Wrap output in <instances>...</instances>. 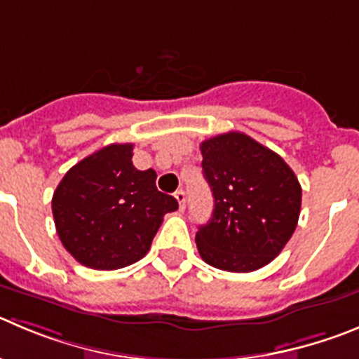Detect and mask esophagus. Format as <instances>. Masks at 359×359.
Wrapping results in <instances>:
<instances>
[{
    "label": "esophagus",
    "mask_w": 359,
    "mask_h": 359,
    "mask_svg": "<svg viewBox=\"0 0 359 359\" xmlns=\"http://www.w3.org/2000/svg\"><path fill=\"white\" fill-rule=\"evenodd\" d=\"M175 198H177V202H179L180 210H184V207H186V193H184L182 189L175 191Z\"/></svg>",
    "instance_id": "34e87169"
}]
</instances>
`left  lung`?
<instances>
[{"label": "left lung", "mask_w": 359, "mask_h": 359, "mask_svg": "<svg viewBox=\"0 0 359 359\" xmlns=\"http://www.w3.org/2000/svg\"><path fill=\"white\" fill-rule=\"evenodd\" d=\"M200 150L214 196L212 217L196 232L200 257L230 273L267 266L297 226L299 180L276 152L248 134H219Z\"/></svg>", "instance_id": "1"}]
</instances>
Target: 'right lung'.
<instances>
[{"mask_svg":"<svg viewBox=\"0 0 359 359\" xmlns=\"http://www.w3.org/2000/svg\"><path fill=\"white\" fill-rule=\"evenodd\" d=\"M154 170H136L133 145L113 143L79 161L53 195L60 241L92 269L113 271L138 262L150 250L166 212L179 209L156 187Z\"/></svg>","mask_w":359,"mask_h":359,"instance_id":"obj_1","label":"right lung"}]
</instances>
